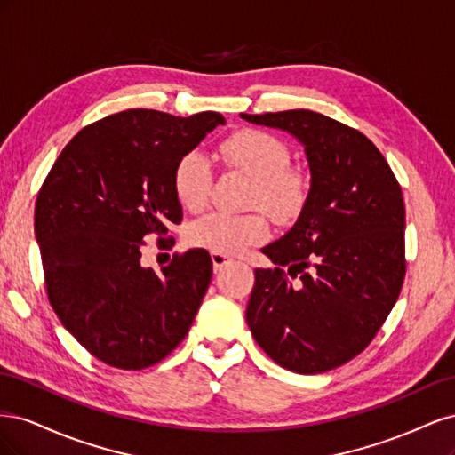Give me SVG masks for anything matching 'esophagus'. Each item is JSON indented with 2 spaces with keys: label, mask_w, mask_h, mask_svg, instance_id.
Returning <instances> with one entry per match:
<instances>
[{
  "label": "esophagus",
  "mask_w": 455,
  "mask_h": 455,
  "mask_svg": "<svg viewBox=\"0 0 455 455\" xmlns=\"http://www.w3.org/2000/svg\"><path fill=\"white\" fill-rule=\"evenodd\" d=\"M211 258H212V267H214V271H222V269L229 264V261H231L226 254H220V252H212Z\"/></svg>",
  "instance_id": "34e87169"
}]
</instances>
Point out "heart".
<instances>
[{"label": "heart", "mask_w": 455, "mask_h": 455, "mask_svg": "<svg viewBox=\"0 0 455 455\" xmlns=\"http://www.w3.org/2000/svg\"><path fill=\"white\" fill-rule=\"evenodd\" d=\"M218 159L228 169L251 176L249 204L261 206L275 222L292 224L304 214L313 182L307 171L291 164V149L277 136L261 129H241L218 144ZM172 186L184 209L197 212L209 203L211 163L199 151H188L176 163ZM188 241L220 254H241L269 235L267 216L211 212L188 228Z\"/></svg>", "instance_id": "heart-1"}]
</instances>
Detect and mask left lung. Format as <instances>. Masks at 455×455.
<instances>
[{
    "mask_svg": "<svg viewBox=\"0 0 455 455\" xmlns=\"http://www.w3.org/2000/svg\"><path fill=\"white\" fill-rule=\"evenodd\" d=\"M241 117L294 134L313 182L296 226L261 251L277 267L254 271L246 323L275 363L321 374L363 353L401 294L403 189L374 142L332 117L311 109Z\"/></svg>",
    "mask_w": 455,
    "mask_h": 455,
    "instance_id": "left-lung-1",
    "label": "left lung"
}]
</instances>
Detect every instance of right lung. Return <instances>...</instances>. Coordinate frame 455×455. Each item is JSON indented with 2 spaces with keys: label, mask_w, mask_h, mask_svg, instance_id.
I'll use <instances>...</instances> for the list:
<instances>
[{
  "label": "right lung",
  "mask_w": 455,
  "mask_h": 455,
  "mask_svg": "<svg viewBox=\"0 0 455 455\" xmlns=\"http://www.w3.org/2000/svg\"><path fill=\"white\" fill-rule=\"evenodd\" d=\"M226 119L125 109L81 129L54 161L36 199L34 226L49 304L94 359L121 370L163 361L194 323L212 279L197 249L142 267L144 237L172 249L182 222L176 163Z\"/></svg>",
  "instance_id": "right-lung-1"
}]
</instances>
